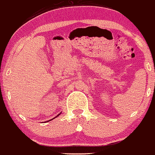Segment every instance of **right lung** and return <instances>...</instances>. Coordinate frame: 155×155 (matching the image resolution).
Masks as SVG:
<instances>
[{
    "instance_id": "obj_1",
    "label": "right lung",
    "mask_w": 155,
    "mask_h": 155,
    "mask_svg": "<svg viewBox=\"0 0 155 155\" xmlns=\"http://www.w3.org/2000/svg\"><path fill=\"white\" fill-rule=\"evenodd\" d=\"M59 115H60V114H59ZM59 115H57V116H59ZM52 119H53V118H52ZM52 119H51V120H52Z\"/></svg>"
}]
</instances>
